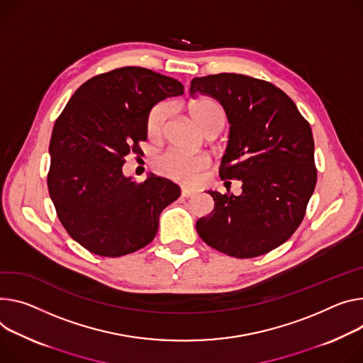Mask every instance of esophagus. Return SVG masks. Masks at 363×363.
<instances>
[{
    "label": "esophagus",
    "mask_w": 363,
    "mask_h": 363,
    "mask_svg": "<svg viewBox=\"0 0 363 363\" xmlns=\"http://www.w3.org/2000/svg\"><path fill=\"white\" fill-rule=\"evenodd\" d=\"M195 194L194 189H189V188H182L181 189V196H184V199H189V196H192Z\"/></svg>",
    "instance_id": "1"
}]
</instances>
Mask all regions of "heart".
Segmentation results:
<instances>
[{"label": "heart", "instance_id": "obj_1", "mask_svg": "<svg viewBox=\"0 0 363 363\" xmlns=\"http://www.w3.org/2000/svg\"><path fill=\"white\" fill-rule=\"evenodd\" d=\"M188 111L204 133L216 128H223L224 125L225 116L223 108L210 98H200V100L191 101L188 104ZM168 116L169 106L167 103L156 104L149 111L146 118V133L150 139H159L162 136ZM208 164L210 160L204 155H189L178 150L164 152L153 162L155 171L159 175L184 184L194 182L206 168H208Z\"/></svg>", "mask_w": 363, "mask_h": 363}]
</instances>
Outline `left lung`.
I'll return each instance as SVG.
<instances>
[{
	"mask_svg": "<svg viewBox=\"0 0 363 363\" xmlns=\"http://www.w3.org/2000/svg\"><path fill=\"white\" fill-rule=\"evenodd\" d=\"M191 95L223 106L228 145L220 178L242 182V194L207 191L210 216L196 221L200 238L216 250L247 259L285 243L301 224L317 182L314 139L291 98L271 82L240 74L194 78Z\"/></svg>",
	"mask_w": 363,
	"mask_h": 363,
	"instance_id": "left-lung-1",
	"label": "left lung"
}]
</instances>
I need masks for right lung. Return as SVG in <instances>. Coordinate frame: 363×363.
Here are the masks:
<instances>
[{
  "instance_id": "1",
  "label": "right lung",
  "mask_w": 363,
  "mask_h": 363,
  "mask_svg": "<svg viewBox=\"0 0 363 363\" xmlns=\"http://www.w3.org/2000/svg\"><path fill=\"white\" fill-rule=\"evenodd\" d=\"M184 94V85L139 67L84 82L57 117L49 145V195L68 235L94 255L118 257L149 245L159 216L181 195L172 181L123 175L130 153L147 139L155 104Z\"/></svg>"
}]
</instances>
